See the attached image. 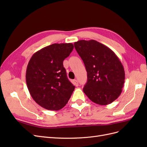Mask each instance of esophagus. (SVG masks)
Listing matches in <instances>:
<instances>
[{
	"label": "esophagus",
	"instance_id": "34e87169",
	"mask_svg": "<svg viewBox=\"0 0 147 147\" xmlns=\"http://www.w3.org/2000/svg\"><path fill=\"white\" fill-rule=\"evenodd\" d=\"M73 84L75 86H78V82L77 80H73Z\"/></svg>",
	"mask_w": 147,
	"mask_h": 147
}]
</instances>
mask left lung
Segmentation results:
<instances>
[{"label": "left lung", "instance_id": "left-lung-1", "mask_svg": "<svg viewBox=\"0 0 147 147\" xmlns=\"http://www.w3.org/2000/svg\"><path fill=\"white\" fill-rule=\"evenodd\" d=\"M74 46L87 72L84 94L97 104H111L121 94L125 80L121 61L111 49L94 40H82Z\"/></svg>", "mask_w": 147, "mask_h": 147}]
</instances>
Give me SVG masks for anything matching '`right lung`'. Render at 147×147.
I'll return each mask as SVG.
<instances>
[{"label":"right lung","mask_w":147,"mask_h":147,"mask_svg":"<svg viewBox=\"0 0 147 147\" xmlns=\"http://www.w3.org/2000/svg\"><path fill=\"white\" fill-rule=\"evenodd\" d=\"M74 49L72 43H54L35 52L26 69L27 86L32 99L42 107L59 110L74 91L67 78L64 60Z\"/></svg>","instance_id":"right-lung-1"}]
</instances>
